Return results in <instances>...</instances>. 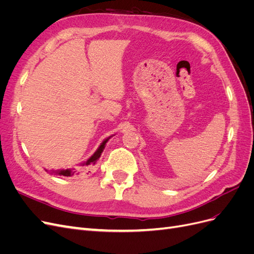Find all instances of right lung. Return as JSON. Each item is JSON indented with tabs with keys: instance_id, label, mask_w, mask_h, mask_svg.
I'll list each match as a JSON object with an SVG mask.
<instances>
[{
	"instance_id": "right-lung-1",
	"label": "right lung",
	"mask_w": 254,
	"mask_h": 254,
	"mask_svg": "<svg viewBox=\"0 0 254 254\" xmlns=\"http://www.w3.org/2000/svg\"><path fill=\"white\" fill-rule=\"evenodd\" d=\"M110 137H107L106 140L103 141V143L99 145V147L96 149V151L92 155L86 162H83L81 165H90V164H95L97 162V160L99 159V157H101L102 152L104 151V148H105V145L106 143L109 141ZM48 172V171H47ZM76 173V171H73V170H60V171H51V174H56V175H59V176H64V177H70L72 175H74Z\"/></svg>"
}]
</instances>
